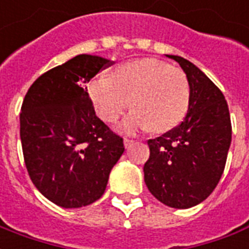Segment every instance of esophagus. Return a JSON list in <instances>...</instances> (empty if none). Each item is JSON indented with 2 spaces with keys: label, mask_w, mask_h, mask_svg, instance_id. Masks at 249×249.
<instances>
[{
  "label": "esophagus",
  "mask_w": 249,
  "mask_h": 249,
  "mask_svg": "<svg viewBox=\"0 0 249 249\" xmlns=\"http://www.w3.org/2000/svg\"><path fill=\"white\" fill-rule=\"evenodd\" d=\"M134 142H135V140L128 139V138H124V139H123V143H124V147H126V148H128L130 145L134 144Z\"/></svg>",
  "instance_id": "34e87169"
}]
</instances>
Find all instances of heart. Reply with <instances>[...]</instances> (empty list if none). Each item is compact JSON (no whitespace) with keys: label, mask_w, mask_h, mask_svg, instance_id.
I'll return each instance as SVG.
<instances>
[{"label":"heart","mask_w":249,"mask_h":249,"mask_svg":"<svg viewBox=\"0 0 249 249\" xmlns=\"http://www.w3.org/2000/svg\"><path fill=\"white\" fill-rule=\"evenodd\" d=\"M88 91L98 115L107 123L117 122L131 104L134 110L122 124L127 132L172 130L184 119L190 102L184 71L158 59L119 64L111 76L91 80Z\"/></svg>","instance_id":"heart-1"}]
</instances>
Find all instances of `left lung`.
<instances>
[{
  "mask_svg": "<svg viewBox=\"0 0 249 249\" xmlns=\"http://www.w3.org/2000/svg\"><path fill=\"white\" fill-rule=\"evenodd\" d=\"M176 60L188 76L190 102L178 126L149 139L144 181L153 197L175 209L205 201L223 175L231 144V119L223 93L202 71L181 56Z\"/></svg>",
  "mask_w": 249,
  "mask_h": 249,
  "instance_id": "obj_1",
  "label": "left lung"
}]
</instances>
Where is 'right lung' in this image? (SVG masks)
Wrapping results in <instances>:
<instances>
[{
  "label": "right lung",
  "instance_id": "obj_1",
  "mask_svg": "<svg viewBox=\"0 0 249 249\" xmlns=\"http://www.w3.org/2000/svg\"><path fill=\"white\" fill-rule=\"evenodd\" d=\"M113 64L78 55L39 76L20 107V142L35 188L51 202L76 209L102 197L123 139L96 115L87 82Z\"/></svg>",
  "mask_w": 249,
  "mask_h": 249
}]
</instances>
